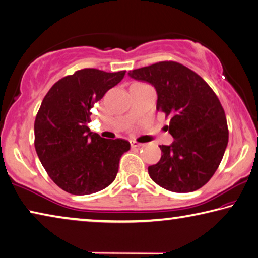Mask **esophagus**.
<instances>
[{"label":"esophagus","instance_id":"esophagus-1","mask_svg":"<svg viewBox=\"0 0 258 258\" xmlns=\"http://www.w3.org/2000/svg\"><path fill=\"white\" fill-rule=\"evenodd\" d=\"M131 147L133 148H140V147H142V145L141 143H139V142H137V141H131Z\"/></svg>","mask_w":258,"mask_h":258}]
</instances>
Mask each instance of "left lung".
Wrapping results in <instances>:
<instances>
[{
  "label": "left lung",
  "instance_id": "obj_1",
  "mask_svg": "<svg viewBox=\"0 0 258 258\" xmlns=\"http://www.w3.org/2000/svg\"><path fill=\"white\" fill-rule=\"evenodd\" d=\"M130 77L157 91V110L171 117L169 146L148 167L152 181L173 192H192L211 180L228 146L229 130L220 100L198 74L175 61L134 69Z\"/></svg>",
  "mask_w": 258,
  "mask_h": 258
}]
</instances>
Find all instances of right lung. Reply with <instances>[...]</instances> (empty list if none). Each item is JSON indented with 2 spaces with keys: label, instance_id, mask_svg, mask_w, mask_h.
<instances>
[{
  "label": "right lung",
  "instance_id": "obj_1",
  "mask_svg": "<svg viewBox=\"0 0 258 258\" xmlns=\"http://www.w3.org/2000/svg\"><path fill=\"white\" fill-rule=\"evenodd\" d=\"M125 71L94 68L61 78L43 99L35 118V149L47 175L68 194L91 195L110 185L131 145L91 132V108L118 84Z\"/></svg>",
  "mask_w": 258,
  "mask_h": 258
}]
</instances>
